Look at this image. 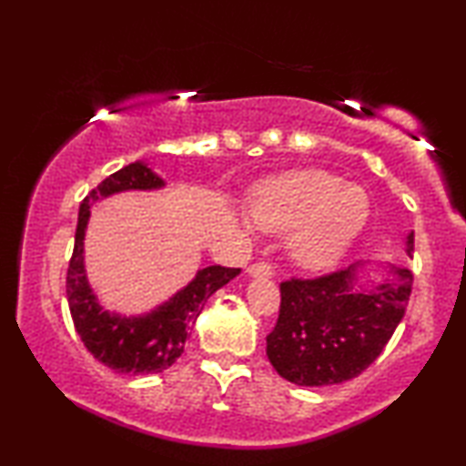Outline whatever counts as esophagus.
<instances>
[{"label": "esophagus", "instance_id": "1", "mask_svg": "<svg viewBox=\"0 0 466 466\" xmlns=\"http://www.w3.org/2000/svg\"><path fill=\"white\" fill-rule=\"evenodd\" d=\"M248 273H250L252 278H271L273 276V267L267 265V263H254L248 267Z\"/></svg>", "mask_w": 466, "mask_h": 466}]
</instances>
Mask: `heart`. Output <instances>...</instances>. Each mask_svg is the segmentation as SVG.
<instances>
[{
	"label": "heart",
	"mask_w": 466,
	"mask_h": 466,
	"mask_svg": "<svg viewBox=\"0 0 466 466\" xmlns=\"http://www.w3.org/2000/svg\"><path fill=\"white\" fill-rule=\"evenodd\" d=\"M254 227L290 233L292 258L324 269L350 250L369 218L365 190L322 169L290 171L260 184L250 197Z\"/></svg>",
	"instance_id": "heart-1"
}]
</instances>
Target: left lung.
<instances>
[{
  "label": "left lung",
  "instance_id": "left-lung-1",
  "mask_svg": "<svg viewBox=\"0 0 466 466\" xmlns=\"http://www.w3.org/2000/svg\"><path fill=\"white\" fill-rule=\"evenodd\" d=\"M413 244V235L407 238ZM356 265L279 284V316L267 356L297 386H333L359 378L384 352L410 303L413 276L390 267L371 289H354Z\"/></svg>",
  "mask_w": 466,
  "mask_h": 466
}]
</instances>
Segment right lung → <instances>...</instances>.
Here are the masks:
<instances>
[{
    "label": "right lung",
    "instance_id": "1",
    "mask_svg": "<svg viewBox=\"0 0 466 466\" xmlns=\"http://www.w3.org/2000/svg\"><path fill=\"white\" fill-rule=\"evenodd\" d=\"M163 180L144 163H131L107 176L97 188H93L80 203L78 227H76L74 252L67 267V303L76 333L93 359L118 373H161L171 367L184 352L190 329L201 314L203 305L216 290L238 276L235 267L212 265L197 273L187 289L161 308L142 318L112 316L99 308L88 289L85 265H82V239L91 214V203L101 197L129 188H158Z\"/></svg>",
    "mask_w": 466,
    "mask_h": 466
}]
</instances>
